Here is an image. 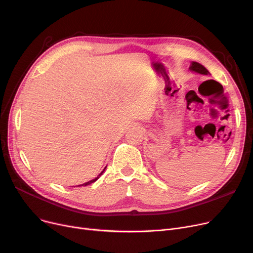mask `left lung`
I'll return each instance as SVG.
<instances>
[{"label": "left lung", "mask_w": 253, "mask_h": 253, "mask_svg": "<svg viewBox=\"0 0 253 253\" xmlns=\"http://www.w3.org/2000/svg\"><path fill=\"white\" fill-rule=\"evenodd\" d=\"M190 70L192 72H195V73H198V74H201V75H209V72L206 70V68H204V66L200 63H198L196 61H193L191 63V66H190Z\"/></svg>", "instance_id": "8db88e82"}]
</instances>
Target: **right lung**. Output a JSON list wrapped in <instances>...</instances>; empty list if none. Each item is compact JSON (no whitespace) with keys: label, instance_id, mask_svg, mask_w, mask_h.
Here are the masks:
<instances>
[{"label":"right lung","instance_id":"obj_1","mask_svg":"<svg viewBox=\"0 0 253 253\" xmlns=\"http://www.w3.org/2000/svg\"><path fill=\"white\" fill-rule=\"evenodd\" d=\"M105 168H106V167H105ZM105 168H104V169H103V170H102V171L100 172V173L98 174V176H97V177H95L94 179H92V180H90V181H88V182H86V183H83V184H81V185H88V184H90V183H92V182H94V181H96V180H97V179H98V178H99V177L101 176V174L103 173V171L105 170ZM79 187H80V185H79Z\"/></svg>","mask_w":253,"mask_h":253}]
</instances>
